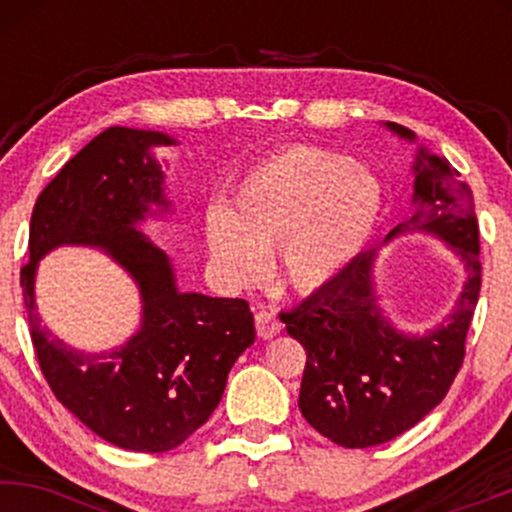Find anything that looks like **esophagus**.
I'll return each instance as SVG.
<instances>
[{
    "mask_svg": "<svg viewBox=\"0 0 512 512\" xmlns=\"http://www.w3.org/2000/svg\"><path fill=\"white\" fill-rule=\"evenodd\" d=\"M255 327H257V334H260L262 339H272L281 332L279 317H276L274 313H267V310H260V313L255 315Z\"/></svg>",
    "mask_w": 512,
    "mask_h": 512,
    "instance_id": "esophagus-1",
    "label": "esophagus"
}]
</instances>
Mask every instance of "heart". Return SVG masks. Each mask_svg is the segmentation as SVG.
I'll return each instance as SVG.
<instances>
[{
	"instance_id": "b5f03b06",
	"label": "heart",
	"mask_w": 512,
	"mask_h": 512,
	"mask_svg": "<svg viewBox=\"0 0 512 512\" xmlns=\"http://www.w3.org/2000/svg\"><path fill=\"white\" fill-rule=\"evenodd\" d=\"M383 214V187L349 156L291 146L245 173L231 214L211 209L207 248L236 286L264 279L279 250V274L298 293L337 281L366 250Z\"/></svg>"
}]
</instances>
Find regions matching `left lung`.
<instances>
[{
	"label": "left lung",
	"instance_id": "left-lung-1",
	"mask_svg": "<svg viewBox=\"0 0 512 512\" xmlns=\"http://www.w3.org/2000/svg\"><path fill=\"white\" fill-rule=\"evenodd\" d=\"M402 142L411 129L385 122ZM414 214L387 233L431 236L445 243L464 269L455 305L443 322L424 332L399 330L380 305L375 264L380 250L354 264L308 301L281 313L289 337L303 344L305 361L298 407L310 426L342 448H370L402 436L443 402L462 366L464 339L481 289L479 226L467 182L445 161L416 144Z\"/></svg>",
	"mask_w": 512,
	"mask_h": 512
}]
</instances>
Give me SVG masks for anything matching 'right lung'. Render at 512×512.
I'll return each mask as SVG.
<instances>
[{
    "label": "right lung",
    "mask_w": 512,
    "mask_h": 512,
    "mask_svg": "<svg viewBox=\"0 0 512 512\" xmlns=\"http://www.w3.org/2000/svg\"><path fill=\"white\" fill-rule=\"evenodd\" d=\"M175 144L166 132L134 127L91 139L40 192L31 262L21 269L31 339L55 397L103 440L134 452L173 450L207 424L233 363L255 342L243 298L180 291L173 260L139 228L173 219L156 149ZM64 244L101 249L135 281L143 310L125 345L84 352L42 325L34 276L39 260Z\"/></svg>",
    "instance_id": "add662e5"
}]
</instances>
